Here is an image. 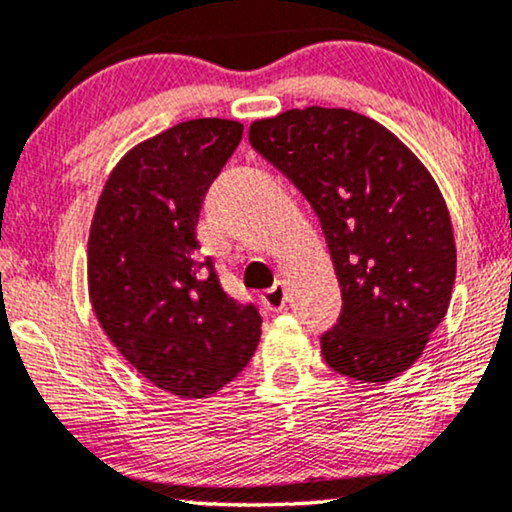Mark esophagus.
Instances as JSON below:
<instances>
[{
	"label": "esophagus",
	"instance_id": "obj_1",
	"mask_svg": "<svg viewBox=\"0 0 512 512\" xmlns=\"http://www.w3.org/2000/svg\"><path fill=\"white\" fill-rule=\"evenodd\" d=\"M262 304L267 306L269 311H281V309H285V304H288V290H285V283L278 281V283L271 285L269 290H264Z\"/></svg>",
	"mask_w": 512,
	"mask_h": 512
}]
</instances>
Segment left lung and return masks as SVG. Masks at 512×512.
Segmentation results:
<instances>
[{
	"label": "left lung",
	"mask_w": 512,
	"mask_h": 512,
	"mask_svg": "<svg viewBox=\"0 0 512 512\" xmlns=\"http://www.w3.org/2000/svg\"><path fill=\"white\" fill-rule=\"evenodd\" d=\"M250 145L311 203L323 227L342 313L320 337L325 363L388 381L445 318L456 248L438 185L377 121L351 109H288L250 126Z\"/></svg>",
	"instance_id": "left-lung-1"
}]
</instances>
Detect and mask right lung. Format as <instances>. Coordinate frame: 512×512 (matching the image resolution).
Segmentation results:
<instances>
[{
  "instance_id": "obj_1",
  "label": "right lung",
  "mask_w": 512,
  "mask_h": 512,
  "mask_svg": "<svg viewBox=\"0 0 512 512\" xmlns=\"http://www.w3.org/2000/svg\"><path fill=\"white\" fill-rule=\"evenodd\" d=\"M243 126L192 119L117 163L88 236V292L121 356L163 391L203 398L248 365L262 335L257 306L222 290L201 260L196 224Z\"/></svg>"
}]
</instances>
